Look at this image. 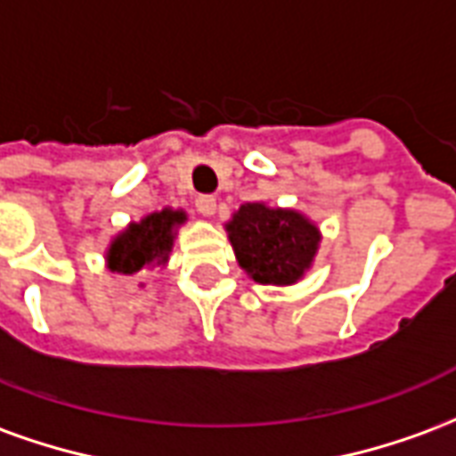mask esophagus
<instances>
[{
	"label": "esophagus",
	"mask_w": 456,
	"mask_h": 456,
	"mask_svg": "<svg viewBox=\"0 0 456 456\" xmlns=\"http://www.w3.org/2000/svg\"><path fill=\"white\" fill-rule=\"evenodd\" d=\"M195 208H198L200 215L212 217V215H215V209H217V200L212 198V195H200V198L195 200Z\"/></svg>",
	"instance_id": "34e87169"
}]
</instances>
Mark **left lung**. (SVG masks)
I'll list each match as a JSON object with an SVG mask.
<instances>
[{"mask_svg":"<svg viewBox=\"0 0 456 456\" xmlns=\"http://www.w3.org/2000/svg\"><path fill=\"white\" fill-rule=\"evenodd\" d=\"M239 266L264 286H293L320 244V229L296 209L247 202L227 224Z\"/></svg>","mask_w":456,"mask_h":456,"instance_id":"left-lung-1","label":"left lung"}]
</instances>
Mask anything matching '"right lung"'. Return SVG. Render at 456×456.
<instances>
[{
    "instance_id": "1",
    "label": "right lung",
    "mask_w": 456,
    "mask_h": 456,
    "mask_svg": "<svg viewBox=\"0 0 456 456\" xmlns=\"http://www.w3.org/2000/svg\"><path fill=\"white\" fill-rule=\"evenodd\" d=\"M183 222H185V212L170 208L153 212L141 222H131L110 244V251H107L110 271L134 276L139 271L166 266L175 227Z\"/></svg>"
}]
</instances>
